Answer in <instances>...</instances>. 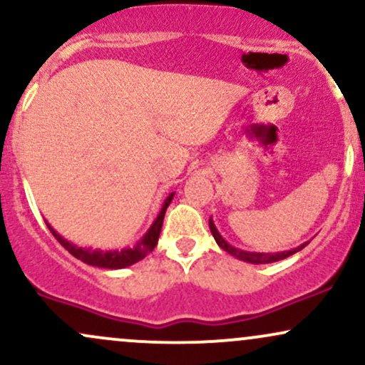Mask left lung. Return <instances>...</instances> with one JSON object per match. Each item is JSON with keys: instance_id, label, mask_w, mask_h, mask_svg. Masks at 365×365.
<instances>
[{"instance_id": "left-lung-1", "label": "left lung", "mask_w": 365, "mask_h": 365, "mask_svg": "<svg viewBox=\"0 0 365 365\" xmlns=\"http://www.w3.org/2000/svg\"><path fill=\"white\" fill-rule=\"evenodd\" d=\"M209 230H211L212 237H215L216 244L221 247V249L226 250L228 254H232L233 257L240 259V261H245V262H250V264H269V262H276V261H282V259H287L290 257L292 254L299 252V250H302L305 245L309 244V242H305V244L295 247V249L292 250H283V252H274V254H269V252H247V250H240V249H235L233 245H230L228 242L225 240L223 237L220 235V232L216 230L215 223H212V220H209Z\"/></svg>"}]
</instances>
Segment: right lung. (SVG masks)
I'll return each mask as SVG.
<instances>
[{
    "instance_id": "obj_1",
    "label": "right lung",
    "mask_w": 365,
    "mask_h": 365,
    "mask_svg": "<svg viewBox=\"0 0 365 365\" xmlns=\"http://www.w3.org/2000/svg\"><path fill=\"white\" fill-rule=\"evenodd\" d=\"M173 195H175V192L166 197L165 204H163V207H161V211H159V215H158L156 220H154V223L150 225L148 233H145V235L142 237L139 242H137L135 247H132V249L96 250V249H87V247H77L75 244H70L68 240H65V238H63L60 233L54 232V230L48 223H46V225H48L49 232L53 233V237L56 238V240L60 242V244L65 247V249L68 250L70 254L73 255V257L81 259L82 262L89 264V266L106 267V269H121V267H127V266H132V264L139 262L140 259H144L149 252H153V249L158 244L159 233H161V226H163V220H165V212H166V209H168L171 199H173Z\"/></svg>"
}]
</instances>
